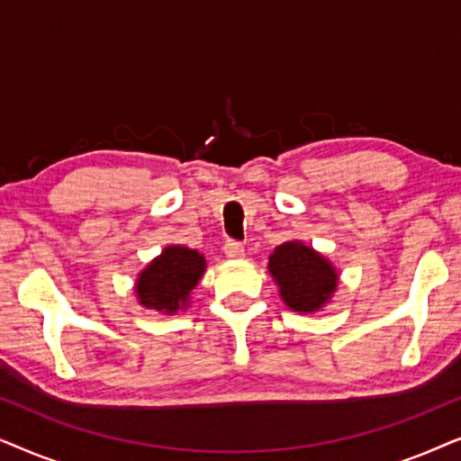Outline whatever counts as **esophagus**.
Segmentation results:
<instances>
[{
  "mask_svg": "<svg viewBox=\"0 0 461 461\" xmlns=\"http://www.w3.org/2000/svg\"><path fill=\"white\" fill-rule=\"evenodd\" d=\"M224 254H226V258H230V260H239V258L245 256V249H243L241 243L226 241L224 243Z\"/></svg>",
  "mask_w": 461,
  "mask_h": 461,
  "instance_id": "esophagus-1",
  "label": "esophagus"
}]
</instances>
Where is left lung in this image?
<instances>
[{"label":"left lung","mask_w":461,"mask_h":461,"mask_svg":"<svg viewBox=\"0 0 461 461\" xmlns=\"http://www.w3.org/2000/svg\"><path fill=\"white\" fill-rule=\"evenodd\" d=\"M268 273L285 306L300 314L317 312L330 304L339 285L338 268L298 239L276 245L268 256Z\"/></svg>","instance_id":"1"}]
</instances>
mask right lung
<instances>
[{
  "instance_id": "right-lung-1",
  "label": "right lung",
  "mask_w": 461,
  "mask_h": 461,
  "mask_svg": "<svg viewBox=\"0 0 461 461\" xmlns=\"http://www.w3.org/2000/svg\"><path fill=\"white\" fill-rule=\"evenodd\" d=\"M205 258L185 245H167L153 258L134 283L136 300L142 308L176 314L191 306V292L205 273Z\"/></svg>"
}]
</instances>
